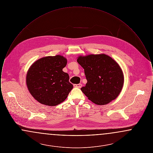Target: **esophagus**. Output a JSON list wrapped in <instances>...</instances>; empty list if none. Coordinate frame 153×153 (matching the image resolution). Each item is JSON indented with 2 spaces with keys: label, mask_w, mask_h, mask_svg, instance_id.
Instances as JSON below:
<instances>
[{
  "label": "esophagus",
  "mask_w": 153,
  "mask_h": 153,
  "mask_svg": "<svg viewBox=\"0 0 153 153\" xmlns=\"http://www.w3.org/2000/svg\"><path fill=\"white\" fill-rule=\"evenodd\" d=\"M74 87H77V88H81L82 87V84H74Z\"/></svg>",
  "instance_id": "obj_1"
}]
</instances>
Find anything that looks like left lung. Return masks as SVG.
Segmentation results:
<instances>
[{"mask_svg": "<svg viewBox=\"0 0 153 153\" xmlns=\"http://www.w3.org/2000/svg\"><path fill=\"white\" fill-rule=\"evenodd\" d=\"M77 61L84 68L87 80L81 90L89 100L105 105L117 98L123 87L124 77L115 60L102 54L80 56Z\"/></svg>", "mask_w": 153, "mask_h": 153, "instance_id": "left-lung-1", "label": "left lung"}]
</instances>
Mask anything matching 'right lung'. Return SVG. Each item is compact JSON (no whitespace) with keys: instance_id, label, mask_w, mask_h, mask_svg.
I'll list each match as a JSON object with an SVG mask.
<instances>
[{"instance_id":"add662e5","label":"right lung","mask_w":153,"mask_h":153,"mask_svg":"<svg viewBox=\"0 0 153 153\" xmlns=\"http://www.w3.org/2000/svg\"><path fill=\"white\" fill-rule=\"evenodd\" d=\"M67 60L61 56H48L30 68L26 84L30 93L40 103L55 106L64 102L73 89L68 73L62 71Z\"/></svg>"}]
</instances>
